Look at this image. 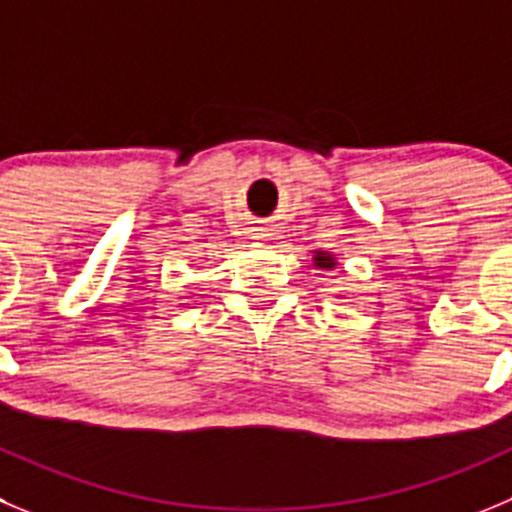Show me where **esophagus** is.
Returning a JSON list of instances; mask_svg holds the SVG:
<instances>
[{
	"label": "esophagus",
	"mask_w": 512,
	"mask_h": 512,
	"mask_svg": "<svg viewBox=\"0 0 512 512\" xmlns=\"http://www.w3.org/2000/svg\"><path fill=\"white\" fill-rule=\"evenodd\" d=\"M252 237H255V240H267V237H270V229L255 227V229H252Z\"/></svg>",
	"instance_id": "1"
}]
</instances>
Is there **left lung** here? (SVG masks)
<instances>
[{
    "label": "left lung",
    "instance_id": "obj_1",
    "mask_svg": "<svg viewBox=\"0 0 512 512\" xmlns=\"http://www.w3.org/2000/svg\"><path fill=\"white\" fill-rule=\"evenodd\" d=\"M313 265H315V267H323V270H331V267L336 265V260H333V255H328V252L315 250V255H313Z\"/></svg>",
    "mask_w": 512,
    "mask_h": 512
}]
</instances>
